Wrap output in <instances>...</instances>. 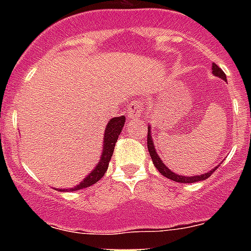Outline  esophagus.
<instances>
[{"label":"esophagus","mask_w":251,"mask_h":251,"mask_svg":"<svg viewBox=\"0 0 251 251\" xmlns=\"http://www.w3.org/2000/svg\"><path fill=\"white\" fill-rule=\"evenodd\" d=\"M143 115V101L134 100L129 104V109H128V117L133 121H137Z\"/></svg>","instance_id":"34e87169"}]
</instances>
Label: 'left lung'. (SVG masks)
<instances>
[{
    "label": "left lung",
    "mask_w": 251,
    "mask_h": 251,
    "mask_svg": "<svg viewBox=\"0 0 251 251\" xmlns=\"http://www.w3.org/2000/svg\"><path fill=\"white\" fill-rule=\"evenodd\" d=\"M211 69H212V74H214L215 76L220 77V79H223V80L226 81L225 73H224L223 70H221V69L216 65V64H212ZM147 146H148V152H150V154H151V158H152V161H153V165H154V167L159 171V174L163 175V176L167 177V178L172 179V181H176V182L194 183V182H199V181H203V179L208 178V177L211 176V175L214 174V171H216V168H217V167H215V168H212L211 171L206 172V174L196 175V176H181V175H177V174H175V172H172V171H171L170 168H168L167 166L163 163V161L161 159L159 154L157 153L156 148H154L156 146H154V143H153L151 124H150V127H148Z\"/></svg>",
    "instance_id": "8db88e82"
}]
</instances>
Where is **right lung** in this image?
Masks as SVG:
<instances>
[{"instance_id":"add662e5","label":"right lung","mask_w":251,"mask_h":251,"mask_svg":"<svg viewBox=\"0 0 251 251\" xmlns=\"http://www.w3.org/2000/svg\"><path fill=\"white\" fill-rule=\"evenodd\" d=\"M126 123V117H115L112 118L108 124L106 128L104 129V141H103V150H101L100 159H99L98 165L95 166L94 170L89 172V175H86L85 178L81 181L79 185L75 186L74 188H60V191H76V190H81V188L89 187V186L94 185L104 176L105 171L108 170L109 166V161L112 158V154L114 152V146L118 141V137L121 132L123 130V126Z\"/></svg>"}]
</instances>
